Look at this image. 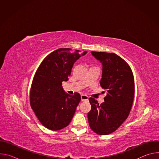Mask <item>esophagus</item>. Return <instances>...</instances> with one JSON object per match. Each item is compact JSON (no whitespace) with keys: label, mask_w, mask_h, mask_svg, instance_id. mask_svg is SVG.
<instances>
[{"label":"esophagus","mask_w":159,"mask_h":159,"mask_svg":"<svg viewBox=\"0 0 159 159\" xmlns=\"http://www.w3.org/2000/svg\"><path fill=\"white\" fill-rule=\"evenodd\" d=\"M80 97H81V101H87L89 99V97L86 95H84V94H82Z\"/></svg>","instance_id":"obj_1"}]
</instances>
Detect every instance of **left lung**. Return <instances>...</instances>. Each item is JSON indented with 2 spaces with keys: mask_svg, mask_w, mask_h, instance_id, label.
I'll return each instance as SVG.
<instances>
[{
  "mask_svg": "<svg viewBox=\"0 0 159 159\" xmlns=\"http://www.w3.org/2000/svg\"><path fill=\"white\" fill-rule=\"evenodd\" d=\"M91 54L102 65L100 85L106 96L101 104L93 98L89 99V125L97 134L106 135L116 130L129 115L134 98L133 75L128 64L115 53Z\"/></svg>",
  "mask_w": 159,
  "mask_h": 159,
  "instance_id": "obj_1",
  "label": "left lung"
}]
</instances>
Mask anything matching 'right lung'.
Returning <instances> with one entry per match:
<instances>
[{
    "mask_svg": "<svg viewBox=\"0 0 159 159\" xmlns=\"http://www.w3.org/2000/svg\"><path fill=\"white\" fill-rule=\"evenodd\" d=\"M86 53L60 48L45 57L38 67L31 85L30 103L40 123L49 129L67 126L75 114L80 95L66 93L62 82L69 80L74 63Z\"/></svg>",
    "mask_w": 159,
    "mask_h": 159,
    "instance_id": "obj_1",
    "label": "right lung"
}]
</instances>
